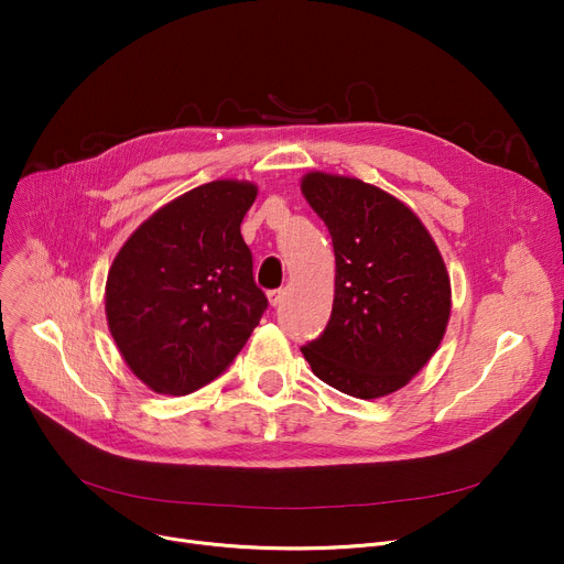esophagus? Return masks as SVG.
Returning a JSON list of instances; mask_svg holds the SVG:
<instances>
[{
    "label": "esophagus",
    "mask_w": 564,
    "mask_h": 564,
    "mask_svg": "<svg viewBox=\"0 0 564 564\" xmlns=\"http://www.w3.org/2000/svg\"><path fill=\"white\" fill-rule=\"evenodd\" d=\"M283 294H285V290H272V292H267V300H270L272 306H279L283 302Z\"/></svg>",
    "instance_id": "esophagus-1"
}]
</instances>
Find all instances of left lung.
Returning a JSON list of instances; mask_svg holds the SVG:
<instances>
[{
	"label": "left lung",
	"instance_id": "obj_1",
	"mask_svg": "<svg viewBox=\"0 0 564 564\" xmlns=\"http://www.w3.org/2000/svg\"><path fill=\"white\" fill-rule=\"evenodd\" d=\"M302 194L336 256L332 319L302 347L311 370L351 398L391 395L446 334L453 292L436 242L400 198L359 177L311 171Z\"/></svg>",
	"mask_w": 564,
	"mask_h": 564
}]
</instances>
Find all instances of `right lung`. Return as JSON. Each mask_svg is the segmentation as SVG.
Segmentation results:
<instances>
[{
  "label": "right lung",
  "mask_w": 564,
  "mask_h": 564,
  "mask_svg": "<svg viewBox=\"0 0 564 564\" xmlns=\"http://www.w3.org/2000/svg\"><path fill=\"white\" fill-rule=\"evenodd\" d=\"M249 181H215L148 217L116 253L105 285L111 338L160 395H187L219 377L267 308L240 224Z\"/></svg>",
  "instance_id": "right-lung-1"
}]
</instances>
